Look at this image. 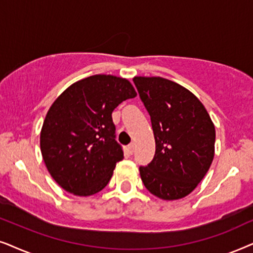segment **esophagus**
<instances>
[{"instance_id":"34e87169","label":"esophagus","mask_w":253,"mask_h":253,"mask_svg":"<svg viewBox=\"0 0 253 253\" xmlns=\"http://www.w3.org/2000/svg\"><path fill=\"white\" fill-rule=\"evenodd\" d=\"M128 149H129V153H130V154L134 153V149H135V143L130 142L129 146H128Z\"/></svg>"}]
</instances>
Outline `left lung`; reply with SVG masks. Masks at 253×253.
<instances>
[{"mask_svg": "<svg viewBox=\"0 0 253 253\" xmlns=\"http://www.w3.org/2000/svg\"><path fill=\"white\" fill-rule=\"evenodd\" d=\"M150 114L156 143L154 160L140 167L151 194L178 200L191 193L210 170L215 126L206 107L190 90L163 77L133 79Z\"/></svg>", "mask_w": 253, "mask_h": 253, "instance_id": "8db88e82", "label": "left lung"}]
</instances>
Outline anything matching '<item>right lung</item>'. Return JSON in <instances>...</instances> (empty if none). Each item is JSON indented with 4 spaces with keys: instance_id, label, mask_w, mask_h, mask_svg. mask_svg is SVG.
<instances>
[{
    "instance_id": "1",
    "label": "right lung",
    "mask_w": 253,
    "mask_h": 253,
    "mask_svg": "<svg viewBox=\"0 0 253 253\" xmlns=\"http://www.w3.org/2000/svg\"><path fill=\"white\" fill-rule=\"evenodd\" d=\"M136 91L128 80L92 75L73 83L54 100L40 132L42 160L63 190L89 197L103 190L124 158L114 140L112 112Z\"/></svg>"
}]
</instances>
